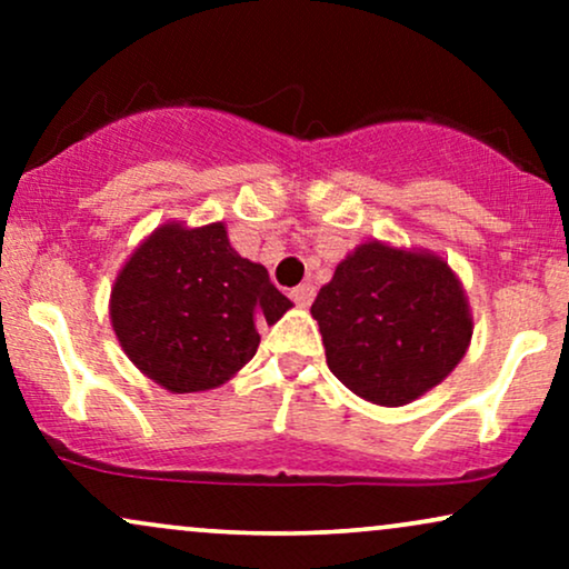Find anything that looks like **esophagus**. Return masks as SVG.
<instances>
[{
    "mask_svg": "<svg viewBox=\"0 0 569 569\" xmlns=\"http://www.w3.org/2000/svg\"><path fill=\"white\" fill-rule=\"evenodd\" d=\"M291 299H293V302H297L299 307H310L312 299H316V286H312V283L297 286V289L291 291Z\"/></svg>",
    "mask_w": 569,
    "mask_h": 569,
    "instance_id": "1",
    "label": "esophagus"
}]
</instances>
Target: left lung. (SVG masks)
Masks as SVG:
<instances>
[{
	"mask_svg": "<svg viewBox=\"0 0 569 569\" xmlns=\"http://www.w3.org/2000/svg\"><path fill=\"white\" fill-rule=\"evenodd\" d=\"M326 363L352 393L403 407L466 356L473 318L452 267L422 248L361 243L310 307Z\"/></svg>",
	"mask_w": 569,
	"mask_h": 569,
	"instance_id": "1",
	"label": "left lung"
}]
</instances>
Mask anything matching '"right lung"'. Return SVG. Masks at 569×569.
<instances>
[{
  "label": "right lung",
  "instance_id": "right-lung-1",
  "mask_svg": "<svg viewBox=\"0 0 569 569\" xmlns=\"http://www.w3.org/2000/svg\"><path fill=\"white\" fill-rule=\"evenodd\" d=\"M289 307L221 221L192 230L168 221L122 264L109 318L141 375L171 393H200L238 375L259 348V326Z\"/></svg>",
  "mask_w": 569,
  "mask_h": 569
}]
</instances>
